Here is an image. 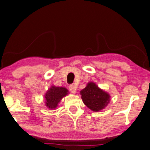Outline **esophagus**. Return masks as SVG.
<instances>
[{
    "label": "esophagus",
    "instance_id": "esophagus-1",
    "mask_svg": "<svg viewBox=\"0 0 150 150\" xmlns=\"http://www.w3.org/2000/svg\"><path fill=\"white\" fill-rule=\"evenodd\" d=\"M69 89L72 93L75 94L76 93V91H77V87H76L75 85H70L69 86Z\"/></svg>",
    "mask_w": 150,
    "mask_h": 150
}]
</instances>
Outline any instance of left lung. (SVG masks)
I'll list each match as a JSON object with an SVG mask.
<instances>
[{
  "instance_id": "left-lung-1",
  "label": "left lung",
  "mask_w": 150,
  "mask_h": 150,
  "mask_svg": "<svg viewBox=\"0 0 150 150\" xmlns=\"http://www.w3.org/2000/svg\"><path fill=\"white\" fill-rule=\"evenodd\" d=\"M80 93L83 103L94 112L103 110L110 100L109 94L100 89L93 82L88 83L87 87L81 90Z\"/></svg>"
}]
</instances>
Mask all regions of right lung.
Returning a JSON list of instances; mask_svg holds the SVG:
<instances>
[{
  "label": "right lung",
  "instance_id": "right-lung-1",
  "mask_svg": "<svg viewBox=\"0 0 150 150\" xmlns=\"http://www.w3.org/2000/svg\"><path fill=\"white\" fill-rule=\"evenodd\" d=\"M68 93L69 91L65 87L52 86L45 95V105L51 110L55 109L63 97L68 95Z\"/></svg>",
  "mask_w": 150,
  "mask_h": 150
}]
</instances>
